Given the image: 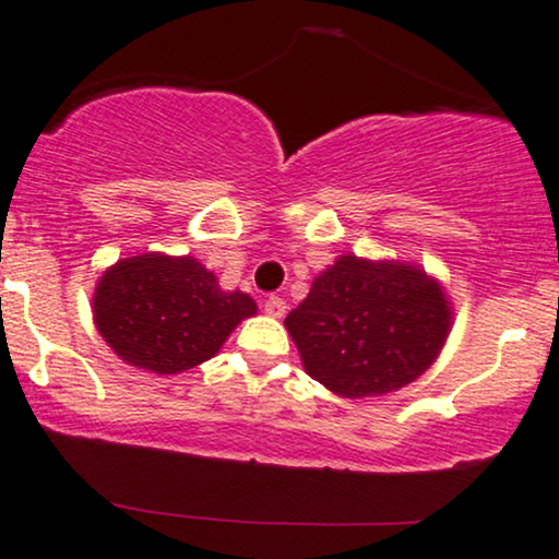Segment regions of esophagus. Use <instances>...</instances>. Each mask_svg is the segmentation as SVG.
Instances as JSON below:
<instances>
[{
  "instance_id": "34e87169",
  "label": "esophagus",
  "mask_w": 559,
  "mask_h": 559,
  "mask_svg": "<svg viewBox=\"0 0 559 559\" xmlns=\"http://www.w3.org/2000/svg\"><path fill=\"white\" fill-rule=\"evenodd\" d=\"M265 312L271 318H284V312H286V301L281 299V297H267L265 299Z\"/></svg>"
}]
</instances>
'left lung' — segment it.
<instances>
[{
    "label": "left lung",
    "mask_w": 559,
    "mask_h": 559,
    "mask_svg": "<svg viewBox=\"0 0 559 559\" xmlns=\"http://www.w3.org/2000/svg\"><path fill=\"white\" fill-rule=\"evenodd\" d=\"M305 370L346 400L396 391L431 368L452 329L433 275L342 254L284 320Z\"/></svg>",
    "instance_id": "left-lung-1"
}]
</instances>
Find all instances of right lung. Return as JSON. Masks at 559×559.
<instances>
[{"label":"right lung","mask_w":559,"mask_h":559,"mask_svg":"<svg viewBox=\"0 0 559 559\" xmlns=\"http://www.w3.org/2000/svg\"><path fill=\"white\" fill-rule=\"evenodd\" d=\"M258 305L223 292L194 258L163 252L118 260L94 288V323L120 360L157 376H176L217 355L230 331Z\"/></svg>","instance_id":"right-lung-1"}]
</instances>
